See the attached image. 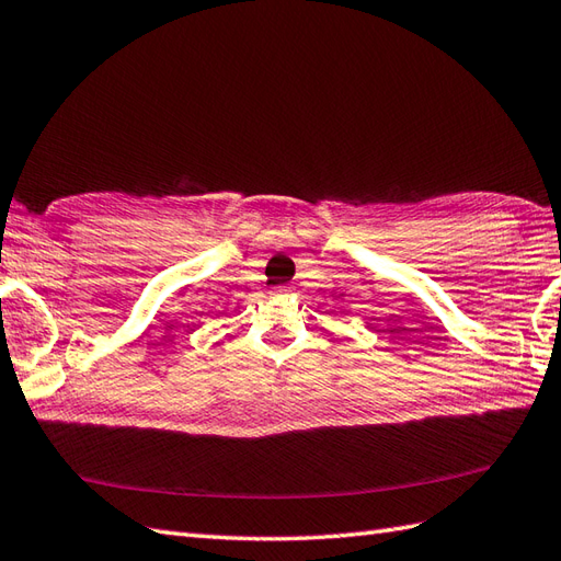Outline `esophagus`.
Segmentation results:
<instances>
[{
  "label": "esophagus",
  "instance_id": "obj_1",
  "mask_svg": "<svg viewBox=\"0 0 561 561\" xmlns=\"http://www.w3.org/2000/svg\"><path fill=\"white\" fill-rule=\"evenodd\" d=\"M284 291H286V289H279V294H284Z\"/></svg>",
  "mask_w": 561,
  "mask_h": 561
}]
</instances>
